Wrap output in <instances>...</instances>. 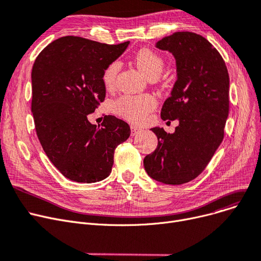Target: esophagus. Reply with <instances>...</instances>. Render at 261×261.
<instances>
[{"label":"esophagus","mask_w":261,"mask_h":261,"mask_svg":"<svg viewBox=\"0 0 261 261\" xmlns=\"http://www.w3.org/2000/svg\"><path fill=\"white\" fill-rule=\"evenodd\" d=\"M143 130L137 126H131V134L132 135H137L139 133H141Z\"/></svg>","instance_id":"obj_1"}]
</instances>
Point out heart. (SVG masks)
I'll use <instances>...</instances> for the list:
<instances>
[{
  "label": "heart",
  "instance_id": "obj_1",
  "mask_svg": "<svg viewBox=\"0 0 261 261\" xmlns=\"http://www.w3.org/2000/svg\"><path fill=\"white\" fill-rule=\"evenodd\" d=\"M135 64L139 69L149 79H155L161 73L164 62L160 55L149 49H142L135 54ZM119 63L117 61L110 63L101 75V81L107 89L114 85L117 72L119 70ZM154 99L149 95L140 96H122L117 99L113 110L117 115L132 122H141L145 119L147 114L154 108Z\"/></svg>",
  "mask_w": 261,
  "mask_h": 261
}]
</instances>
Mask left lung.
Here are the masks:
<instances>
[{
  "instance_id": "8db88e82",
  "label": "left lung",
  "mask_w": 261,
  "mask_h": 261,
  "mask_svg": "<svg viewBox=\"0 0 261 261\" xmlns=\"http://www.w3.org/2000/svg\"><path fill=\"white\" fill-rule=\"evenodd\" d=\"M172 53L177 80L161 110L163 120H179L174 133L150 129L155 150L144 159L152 179L178 186L195 179L219 148L229 112V75L221 54L200 35L176 32L155 43Z\"/></svg>"
}]
</instances>
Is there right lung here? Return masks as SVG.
Masks as SVG:
<instances>
[{
    "mask_svg": "<svg viewBox=\"0 0 261 261\" xmlns=\"http://www.w3.org/2000/svg\"><path fill=\"white\" fill-rule=\"evenodd\" d=\"M129 43L65 36L49 43L33 65L32 113L38 140L53 165L75 182L106 179L116 147L130 137L129 124L115 116L106 115L101 126L87 119L106 98L105 68Z\"/></svg>",
    "mask_w": 261,
    "mask_h": 261,
    "instance_id": "1",
    "label": "right lung"
}]
</instances>
